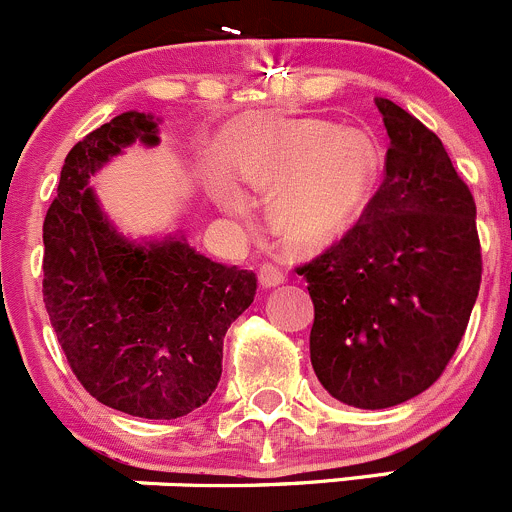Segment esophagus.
Segmentation results:
<instances>
[{
	"label": "esophagus",
	"instance_id": "34e87169",
	"mask_svg": "<svg viewBox=\"0 0 512 512\" xmlns=\"http://www.w3.org/2000/svg\"><path fill=\"white\" fill-rule=\"evenodd\" d=\"M259 279L264 286H279L286 281V271L279 261H264L259 269Z\"/></svg>",
	"mask_w": 512,
	"mask_h": 512
}]
</instances>
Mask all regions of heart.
Listing matches in <instances>:
<instances>
[{"mask_svg":"<svg viewBox=\"0 0 512 512\" xmlns=\"http://www.w3.org/2000/svg\"><path fill=\"white\" fill-rule=\"evenodd\" d=\"M253 186L291 178L274 203V221L299 241L319 243L347 231L367 208L379 173V148L364 133L321 120L284 125L238 163ZM221 201L228 193L221 188Z\"/></svg>","mask_w":512,"mask_h":512,"instance_id":"heart-1","label":"heart"}]
</instances>
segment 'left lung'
<instances>
[{
    "label": "left lung",
    "instance_id": "obj_1",
    "mask_svg": "<svg viewBox=\"0 0 512 512\" xmlns=\"http://www.w3.org/2000/svg\"><path fill=\"white\" fill-rule=\"evenodd\" d=\"M384 180L359 221L296 274L314 301L311 367L344 405L384 410L440 379L483 276L475 201L442 140L377 97Z\"/></svg>",
    "mask_w": 512,
    "mask_h": 512
}]
</instances>
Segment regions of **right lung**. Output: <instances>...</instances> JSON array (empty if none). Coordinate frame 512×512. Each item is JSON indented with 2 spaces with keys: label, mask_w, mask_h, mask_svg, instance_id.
Returning <instances> with one entry per match:
<instances>
[{
  "label": "right lung",
  "mask_w": 512,
  "mask_h": 512,
  "mask_svg": "<svg viewBox=\"0 0 512 512\" xmlns=\"http://www.w3.org/2000/svg\"><path fill=\"white\" fill-rule=\"evenodd\" d=\"M140 138L153 115L123 113L67 153L42 238V296L67 364L102 405L145 420L201 407L221 379L223 337L251 306L256 274L186 238L130 243L102 218L87 178Z\"/></svg>",
  "instance_id": "obj_1"
}]
</instances>
